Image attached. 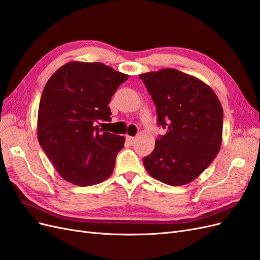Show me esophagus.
<instances>
[{"label": "esophagus", "mask_w": 260, "mask_h": 260, "mask_svg": "<svg viewBox=\"0 0 260 260\" xmlns=\"http://www.w3.org/2000/svg\"><path fill=\"white\" fill-rule=\"evenodd\" d=\"M125 141H127V142H128L129 144H133V143L136 142V138H135V137L127 136V137H125Z\"/></svg>", "instance_id": "34e87169"}]
</instances>
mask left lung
Instances as JSON below:
<instances>
[{
    "label": "left lung",
    "instance_id": "1",
    "mask_svg": "<svg viewBox=\"0 0 260 260\" xmlns=\"http://www.w3.org/2000/svg\"><path fill=\"white\" fill-rule=\"evenodd\" d=\"M151 94L157 124L167 129L143 158L146 171L169 185L190 183L215 159L222 141L223 109L206 83L174 68L139 76Z\"/></svg>",
    "mask_w": 260,
    "mask_h": 260
}]
</instances>
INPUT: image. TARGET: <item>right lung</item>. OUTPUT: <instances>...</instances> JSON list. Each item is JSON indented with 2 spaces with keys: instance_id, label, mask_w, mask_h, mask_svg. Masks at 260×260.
I'll use <instances>...</instances> for the list:
<instances>
[{
  "instance_id": "right-lung-1",
  "label": "right lung",
  "mask_w": 260,
  "mask_h": 260,
  "mask_svg": "<svg viewBox=\"0 0 260 260\" xmlns=\"http://www.w3.org/2000/svg\"><path fill=\"white\" fill-rule=\"evenodd\" d=\"M128 75L102 62L69 61L46 82L38 112V140L68 182L89 186L113 174L124 138L101 133L94 122L111 121L112 96Z\"/></svg>"
}]
</instances>
